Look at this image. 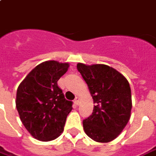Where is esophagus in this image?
I'll list each match as a JSON object with an SVG mask.
<instances>
[{
  "label": "esophagus",
  "instance_id": "obj_1",
  "mask_svg": "<svg viewBox=\"0 0 156 156\" xmlns=\"http://www.w3.org/2000/svg\"><path fill=\"white\" fill-rule=\"evenodd\" d=\"M79 103H80V98L79 97H76V99H75V104L78 105Z\"/></svg>",
  "mask_w": 156,
  "mask_h": 156
}]
</instances>
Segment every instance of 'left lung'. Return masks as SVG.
I'll list each match as a JSON object with an SVG mask.
<instances>
[{"label": "left lung", "mask_w": 156, "mask_h": 156, "mask_svg": "<svg viewBox=\"0 0 156 156\" xmlns=\"http://www.w3.org/2000/svg\"><path fill=\"white\" fill-rule=\"evenodd\" d=\"M77 69L88 86L95 104L93 113L83 120V129L99 143L114 140L130 118L131 91L127 79L105 64H77Z\"/></svg>", "instance_id": "obj_1"}]
</instances>
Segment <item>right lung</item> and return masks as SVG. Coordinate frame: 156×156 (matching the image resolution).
Returning a JSON list of instances; mask_svg holds the SVG:
<instances>
[{
	"mask_svg": "<svg viewBox=\"0 0 156 156\" xmlns=\"http://www.w3.org/2000/svg\"><path fill=\"white\" fill-rule=\"evenodd\" d=\"M68 62L46 61L36 66L17 89L16 108L22 124L34 138H57L63 131L73 102L64 98L57 80L68 71Z\"/></svg>",
	"mask_w": 156,
	"mask_h": 156,
	"instance_id": "right-lung-1",
	"label": "right lung"
}]
</instances>
